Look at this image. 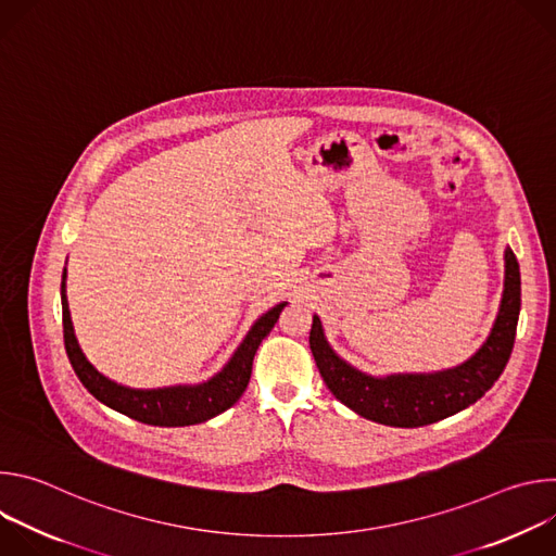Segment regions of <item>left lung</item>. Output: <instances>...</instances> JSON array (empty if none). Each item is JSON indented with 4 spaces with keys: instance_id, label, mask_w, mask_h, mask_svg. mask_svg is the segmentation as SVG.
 I'll use <instances>...</instances> for the list:
<instances>
[{
    "instance_id": "left-lung-1",
    "label": "left lung",
    "mask_w": 556,
    "mask_h": 556,
    "mask_svg": "<svg viewBox=\"0 0 556 556\" xmlns=\"http://www.w3.org/2000/svg\"><path fill=\"white\" fill-rule=\"evenodd\" d=\"M521 309L519 264L510 249L504 251V292L491 334L464 363L420 374L371 376L341 358L326 339L319 316H312L309 350L328 389L358 416L387 427H425L444 420L472 403L502 376L513 345Z\"/></svg>"
}]
</instances>
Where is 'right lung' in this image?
Segmentation results:
<instances>
[{"mask_svg":"<svg viewBox=\"0 0 556 556\" xmlns=\"http://www.w3.org/2000/svg\"><path fill=\"white\" fill-rule=\"evenodd\" d=\"M65 279H67V270L63 268V277H61L63 341H65L67 358L78 380L84 382V387L94 395L97 401H101L110 409L153 427H189V425L206 422L240 401L251 380L255 352L275 328L281 309L288 305V301H281L268 312H264L253 324V328L249 330L240 348L232 352L228 363L208 380L195 382V384L136 389L108 378L84 354L72 326L67 294H65Z\"/></svg>","mask_w":556,"mask_h":556,"instance_id":"1","label":"right lung"}]
</instances>
